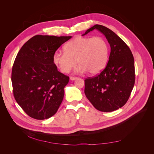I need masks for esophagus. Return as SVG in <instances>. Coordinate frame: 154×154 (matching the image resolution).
<instances>
[{"label": "esophagus", "mask_w": 154, "mask_h": 154, "mask_svg": "<svg viewBox=\"0 0 154 154\" xmlns=\"http://www.w3.org/2000/svg\"><path fill=\"white\" fill-rule=\"evenodd\" d=\"M76 79H77L76 77H71V78H70V80H72V81L75 80H76Z\"/></svg>", "instance_id": "1"}]
</instances>
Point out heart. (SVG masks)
I'll list each match as a JSON object with an SVG mask.
<instances>
[{"instance_id":"obj_1","label":"heart","mask_w":154,"mask_h":154,"mask_svg":"<svg viewBox=\"0 0 154 154\" xmlns=\"http://www.w3.org/2000/svg\"><path fill=\"white\" fill-rule=\"evenodd\" d=\"M65 52L56 51L53 62L60 71L69 73L76 66L75 72L83 74L89 72L97 75L106 67L109 58V45L101 36H78L64 46Z\"/></svg>"}]
</instances>
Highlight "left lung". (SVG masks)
I'll return each instance as SVG.
<instances>
[{
	"label": "left lung",
	"mask_w": 154,
	"mask_h": 154,
	"mask_svg": "<svg viewBox=\"0 0 154 154\" xmlns=\"http://www.w3.org/2000/svg\"><path fill=\"white\" fill-rule=\"evenodd\" d=\"M97 29L103 33L110 46L109 62L99 75L85 80V94L95 108L112 112L128 101L135 83L134 60L125 42L107 27L94 25L82 36Z\"/></svg>",
	"instance_id": "8db88e82"
}]
</instances>
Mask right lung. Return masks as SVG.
I'll return each instance as SVG.
<instances>
[{
	"instance_id": "right-lung-1",
	"label": "right lung",
	"mask_w": 154,
	"mask_h": 154,
	"mask_svg": "<svg viewBox=\"0 0 154 154\" xmlns=\"http://www.w3.org/2000/svg\"><path fill=\"white\" fill-rule=\"evenodd\" d=\"M71 37L36 35L18 51L11 73L13 95L32 118L52 117L62 103L69 78L58 71L53 56Z\"/></svg>"
}]
</instances>
